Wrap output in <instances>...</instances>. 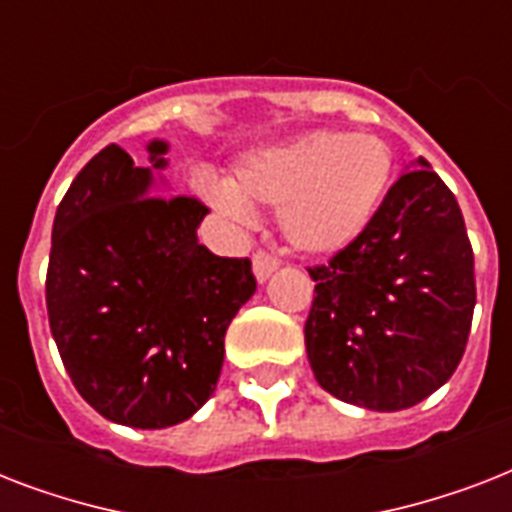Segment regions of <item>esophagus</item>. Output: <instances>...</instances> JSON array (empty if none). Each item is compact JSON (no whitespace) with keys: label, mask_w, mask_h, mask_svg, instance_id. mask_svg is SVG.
<instances>
[{"label":"esophagus","mask_w":512,"mask_h":512,"mask_svg":"<svg viewBox=\"0 0 512 512\" xmlns=\"http://www.w3.org/2000/svg\"><path fill=\"white\" fill-rule=\"evenodd\" d=\"M279 268V260L276 257H271L268 252H257L255 257H252V273H255V279L260 281V284H265V281L271 279V273Z\"/></svg>","instance_id":"obj_1"}]
</instances>
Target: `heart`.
<instances>
[{
	"label": "heart",
	"instance_id": "b5f03b06",
	"mask_svg": "<svg viewBox=\"0 0 512 512\" xmlns=\"http://www.w3.org/2000/svg\"><path fill=\"white\" fill-rule=\"evenodd\" d=\"M393 183V154L377 135L311 132L252 151L231 183L199 180L201 199L233 223L252 207L279 209V228L303 255H337L377 215Z\"/></svg>",
	"mask_w": 512,
	"mask_h": 512
}]
</instances>
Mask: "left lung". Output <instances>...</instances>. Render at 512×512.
<instances>
[{
    "label": "left lung",
    "mask_w": 512,
    "mask_h": 512,
    "mask_svg": "<svg viewBox=\"0 0 512 512\" xmlns=\"http://www.w3.org/2000/svg\"><path fill=\"white\" fill-rule=\"evenodd\" d=\"M316 281L305 350L345 404L398 412L454 374L476 308L473 249L454 193L425 159L404 167L377 215Z\"/></svg>",
    "instance_id": "1"
}]
</instances>
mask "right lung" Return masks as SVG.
<instances>
[{
	"label": "right lung",
	"mask_w": 512,
	"mask_h": 512,
	"mask_svg": "<svg viewBox=\"0 0 512 512\" xmlns=\"http://www.w3.org/2000/svg\"><path fill=\"white\" fill-rule=\"evenodd\" d=\"M138 167L119 146L84 164L52 223L50 332L79 396L106 420L156 430L215 393L225 329L255 295L247 257L199 244L209 209L170 196L167 140Z\"/></svg>",
	"instance_id": "1"
}]
</instances>
